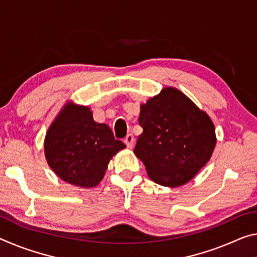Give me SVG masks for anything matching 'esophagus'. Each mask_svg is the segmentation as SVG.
I'll return each instance as SVG.
<instances>
[{"instance_id":"1","label":"esophagus","mask_w":257,"mask_h":257,"mask_svg":"<svg viewBox=\"0 0 257 257\" xmlns=\"http://www.w3.org/2000/svg\"><path fill=\"white\" fill-rule=\"evenodd\" d=\"M134 143H135V138H134V136L132 135V134H129V135L125 136L124 144L127 145V148L133 149L134 148Z\"/></svg>"}]
</instances>
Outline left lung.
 I'll return each instance as SVG.
<instances>
[{"label": "left lung", "instance_id": "8db88e82", "mask_svg": "<svg viewBox=\"0 0 257 257\" xmlns=\"http://www.w3.org/2000/svg\"><path fill=\"white\" fill-rule=\"evenodd\" d=\"M143 128L134 149L157 184H186L209 161L216 145L215 127L208 114L185 93L166 87L141 105Z\"/></svg>", "mask_w": 257, "mask_h": 257}]
</instances>
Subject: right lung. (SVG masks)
<instances>
[{
    "instance_id": "obj_1",
    "label": "right lung",
    "mask_w": 257,
    "mask_h": 257,
    "mask_svg": "<svg viewBox=\"0 0 257 257\" xmlns=\"http://www.w3.org/2000/svg\"><path fill=\"white\" fill-rule=\"evenodd\" d=\"M125 145L114 140L111 128L93 120L89 106L67 101L44 138V156L57 176L89 189L104 178L111 159Z\"/></svg>"
}]
</instances>
